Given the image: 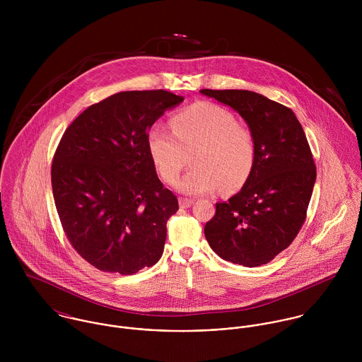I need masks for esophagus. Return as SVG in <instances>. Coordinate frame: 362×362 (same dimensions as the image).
<instances>
[{"label":"esophagus","mask_w":362,"mask_h":362,"mask_svg":"<svg viewBox=\"0 0 362 362\" xmlns=\"http://www.w3.org/2000/svg\"><path fill=\"white\" fill-rule=\"evenodd\" d=\"M192 204H194V199H191V198H180V206L182 209L192 206Z\"/></svg>","instance_id":"34e87169"}]
</instances>
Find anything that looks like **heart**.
Segmentation results:
<instances>
[{
    "instance_id": "1",
    "label": "heart",
    "mask_w": 362,
    "mask_h": 362,
    "mask_svg": "<svg viewBox=\"0 0 362 362\" xmlns=\"http://www.w3.org/2000/svg\"><path fill=\"white\" fill-rule=\"evenodd\" d=\"M148 149L161 180L173 184L192 155L194 168L177 184L188 195L243 187L255 164L252 131L235 115L210 102H197L171 118V128L156 125L148 134Z\"/></svg>"
}]
</instances>
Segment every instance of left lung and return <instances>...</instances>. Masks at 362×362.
<instances>
[{
	"instance_id": "8db88e82",
	"label": "left lung",
	"mask_w": 362,
	"mask_h": 362,
	"mask_svg": "<svg viewBox=\"0 0 362 362\" xmlns=\"http://www.w3.org/2000/svg\"><path fill=\"white\" fill-rule=\"evenodd\" d=\"M201 93L238 111L257 145L248 181L228 202L216 204L205 237L224 260L264 264L294 241L307 218L316 180L310 144L293 110L283 104L251 90Z\"/></svg>"
}]
</instances>
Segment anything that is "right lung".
<instances>
[{"mask_svg":"<svg viewBox=\"0 0 362 362\" xmlns=\"http://www.w3.org/2000/svg\"><path fill=\"white\" fill-rule=\"evenodd\" d=\"M171 92H119L79 114L52 164V197L74 250L102 272L134 274L160 259L177 197L158 180L148 134Z\"/></svg>","mask_w":362,"mask_h":362,"instance_id":"right-lung-1","label":"right lung"}]
</instances>
